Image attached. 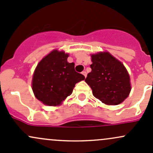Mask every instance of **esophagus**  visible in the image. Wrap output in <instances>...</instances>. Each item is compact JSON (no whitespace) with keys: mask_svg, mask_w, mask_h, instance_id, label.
<instances>
[{"mask_svg":"<svg viewBox=\"0 0 153 153\" xmlns=\"http://www.w3.org/2000/svg\"><path fill=\"white\" fill-rule=\"evenodd\" d=\"M82 74L84 76H85V78H86V76H87V72H86V71H82Z\"/></svg>","mask_w":153,"mask_h":153,"instance_id":"obj_1","label":"esophagus"}]
</instances>
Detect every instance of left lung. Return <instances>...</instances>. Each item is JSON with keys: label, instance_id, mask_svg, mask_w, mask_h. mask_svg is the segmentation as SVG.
I'll return each mask as SVG.
<instances>
[{"label": "left lung", "instance_id": "left-lung-1", "mask_svg": "<svg viewBox=\"0 0 153 153\" xmlns=\"http://www.w3.org/2000/svg\"><path fill=\"white\" fill-rule=\"evenodd\" d=\"M91 58L92 71L85 82L91 88L93 96L105 104L122 103L131 90L126 67L108 52L93 54Z\"/></svg>", "mask_w": 153, "mask_h": 153}]
</instances>
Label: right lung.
I'll list each match as a JSON object with an SVG mask.
<instances>
[{"mask_svg":"<svg viewBox=\"0 0 153 153\" xmlns=\"http://www.w3.org/2000/svg\"><path fill=\"white\" fill-rule=\"evenodd\" d=\"M68 54L55 50L39 62L34 71L32 89L36 98L47 106H58L73 92L75 85L85 79L77 73Z\"/></svg>","mask_w":153,"mask_h":153,"instance_id":"add662e5","label":"right lung"}]
</instances>
